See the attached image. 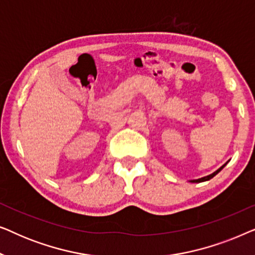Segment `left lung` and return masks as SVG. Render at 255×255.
Segmentation results:
<instances>
[{
    "label": "left lung",
    "mask_w": 255,
    "mask_h": 255,
    "mask_svg": "<svg viewBox=\"0 0 255 255\" xmlns=\"http://www.w3.org/2000/svg\"><path fill=\"white\" fill-rule=\"evenodd\" d=\"M228 163V162H226ZM226 163L225 165H223L221 168H218L217 170H216V172H214L212 174H210V175H208V176H204V177H201V179H197V180H190V182H193V183H200V182H204V181H208V180H210V179H212V177H214L215 175H217V174L221 172V170L224 168V167L226 166Z\"/></svg>",
    "instance_id": "obj_1"
}]
</instances>
